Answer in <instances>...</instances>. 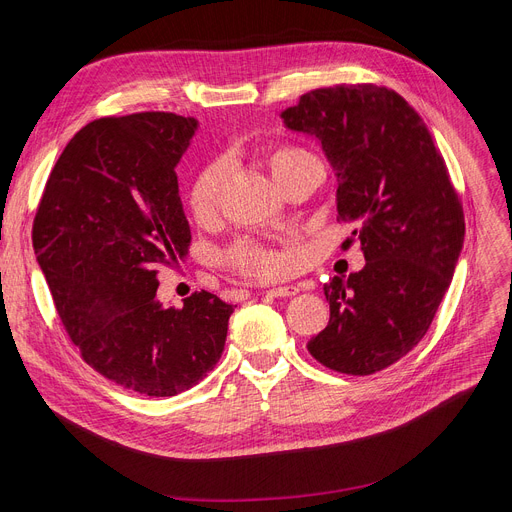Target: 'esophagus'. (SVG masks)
Wrapping results in <instances>:
<instances>
[{"instance_id":"obj_1","label":"esophagus","mask_w":512,"mask_h":512,"mask_svg":"<svg viewBox=\"0 0 512 512\" xmlns=\"http://www.w3.org/2000/svg\"><path fill=\"white\" fill-rule=\"evenodd\" d=\"M299 292V288L297 286H276V288H270V290H267L265 294H267V297H276V299H280V297H294V294H297ZM224 297L226 299H234L236 301V297H238V294L234 292V290H224Z\"/></svg>"}]
</instances>
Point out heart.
Masks as SVG:
<instances>
[{
	"instance_id": "heart-1",
	"label": "heart",
	"mask_w": 512,
	"mask_h": 512,
	"mask_svg": "<svg viewBox=\"0 0 512 512\" xmlns=\"http://www.w3.org/2000/svg\"><path fill=\"white\" fill-rule=\"evenodd\" d=\"M263 157L270 166L274 178L284 186L309 159H315L307 149L297 145H270L265 147ZM226 178V164L222 159H211L195 174L188 188L186 203L195 218L203 220L218 209L220 193ZM224 265L236 274L255 280H274L288 272V259L276 251L265 249L257 242L240 240L222 253Z\"/></svg>"
}]
</instances>
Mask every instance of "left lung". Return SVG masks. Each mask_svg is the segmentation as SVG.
Masks as SVG:
<instances>
[{"mask_svg": "<svg viewBox=\"0 0 512 512\" xmlns=\"http://www.w3.org/2000/svg\"><path fill=\"white\" fill-rule=\"evenodd\" d=\"M324 147L338 176V222L357 228L365 267L334 276L326 330L309 353L334 371L371 375L421 342L450 286L465 238V213L446 161L413 107L373 83L301 95L282 114Z\"/></svg>", "mask_w": 512, "mask_h": 512, "instance_id": "left-lung-1", "label": "left lung"}]
</instances>
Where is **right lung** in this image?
I'll list each match as a JSON object with an SVG mask.
<instances>
[{
    "instance_id": "add662e5",
    "label": "right lung",
    "mask_w": 512,
    "mask_h": 512,
    "mask_svg": "<svg viewBox=\"0 0 512 512\" xmlns=\"http://www.w3.org/2000/svg\"><path fill=\"white\" fill-rule=\"evenodd\" d=\"M195 128L170 112L89 122L53 166L33 220L68 338L103 378L143 396L199 384L222 357L234 311L207 290L182 309L155 299L161 267L191 249L176 164Z\"/></svg>"
}]
</instances>
